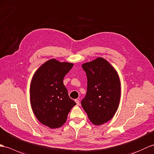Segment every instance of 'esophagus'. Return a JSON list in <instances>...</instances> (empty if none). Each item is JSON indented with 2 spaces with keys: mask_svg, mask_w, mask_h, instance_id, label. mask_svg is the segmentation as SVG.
<instances>
[{
  "mask_svg": "<svg viewBox=\"0 0 154 154\" xmlns=\"http://www.w3.org/2000/svg\"><path fill=\"white\" fill-rule=\"evenodd\" d=\"M75 102H76V103H77V105H79L80 102H79V100L75 99Z\"/></svg>",
  "mask_w": 154,
  "mask_h": 154,
  "instance_id": "34e87169",
  "label": "esophagus"
}]
</instances>
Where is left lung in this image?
Instances as JSON below:
<instances>
[{"instance_id":"obj_1","label":"left lung","mask_w":154,"mask_h":154,"mask_svg":"<svg viewBox=\"0 0 154 154\" xmlns=\"http://www.w3.org/2000/svg\"><path fill=\"white\" fill-rule=\"evenodd\" d=\"M87 77V91L81 106L91 122L100 125L109 121L119 106L121 87L117 71L98 58L82 65Z\"/></svg>"}]
</instances>
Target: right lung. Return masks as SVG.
<instances>
[{
	"label": "right lung",
	"mask_w": 154,
	"mask_h": 154,
	"mask_svg": "<svg viewBox=\"0 0 154 154\" xmlns=\"http://www.w3.org/2000/svg\"><path fill=\"white\" fill-rule=\"evenodd\" d=\"M73 64L50 60L34 74L30 86L32 109L37 119L51 128L65 123L67 115L76 103L68 95L63 78Z\"/></svg>",
	"instance_id": "1"
}]
</instances>
